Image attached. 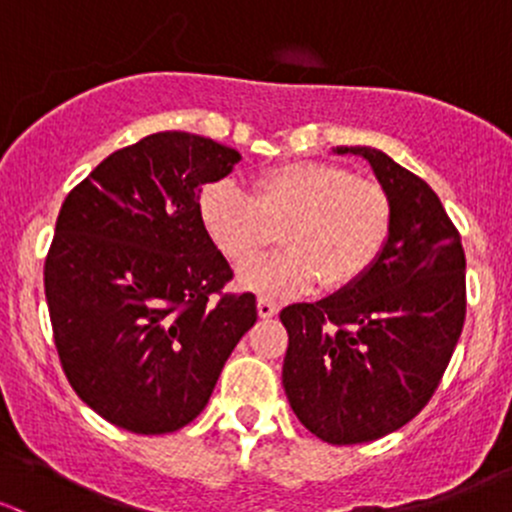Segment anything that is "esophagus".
<instances>
[{
  "instance_id": "34e87169",
  "label": "esophagus",
  "mask_w": 512,
  "mask_h": 512,
  "mask_svg": "<svg viewBox=\"0 0 512 512\" xmlns=\"http://www.w3.org/2000/svg\"><path fill=\"white\" fill-rule=\"evenodd\" d=\"M277 312H280V304L277 302H272L267 297L257 299V314H260V319H272Z\"/></svg>"
}]
</instances>
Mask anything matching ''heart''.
<instances>
[{
    "instance_id": "heart-1",
    "label": "heart",
    "mask_w": 512,
    "mask_h": 512,
    "mask_svg": "<svg viewBox=\"0 0 512 512\" xmlns=\"http://www.w3.org/2000/svg\"><path fill=\"white\" fill-rule=\"evenodd\" d=\"M205 235L240 285L265 297H294L322 282L344 289L371 270L391 232V200L376 180L342 165L294 160L262 170L247 198L235 183H210L198 200ZM280 231L288 247L250 266Z\"/></svg>"
}]
</instances>
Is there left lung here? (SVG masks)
<instances>
[{
  "instance_id": "obj_1",
  "label": "left lung",
  "mask_w": 512,
  "mask_h": 512,
  "mask_svg": "<svg viewBox=\"0 0 512 512\" xmlns=\"http://www.w3.org/2000/svg\"><path fill=\"white\" fill-rule=\"evenodd\" d=\"M364 158L391 200V232L361 280L280 312L282 386L304 428L334 446L399 431L436 391L466 319V255L431 185L384 151Z\"/></svg>"
}]
</instances>
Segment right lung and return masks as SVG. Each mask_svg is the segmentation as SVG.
<instances>
[{"label":"right lung","mask_w":512,"mask_h":512,"mask_svg":"<svg viewBox=\"0 0 512 512\" xmlns=\"http://www.w3.org/2000/svg\"><path fill=\"white\" fill-rule=\"evenodd\" d=\"M240 153L163 131L111 153L61 205L44 289L61 366L86 406L158 436L208 404L227 356L257 322L200 223L203 185Z\"/></svg>","instance_id":"right-lung-1"}]
</instances>
